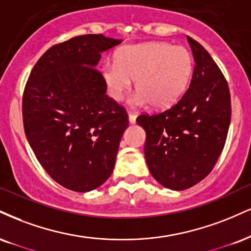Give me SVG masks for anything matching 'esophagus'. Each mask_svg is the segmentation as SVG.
Masks as SVG:
<instances>
[{"instance_id":"esophagus-1","label":"esophagus","mask_w":251,"mask_h":251,"mask_svg":"<svg viewBox=\"0 0 251 251\" xmlns=\"http://www.w3.org/2000/svg\"><path fill=\"white\" fill-rule=\"evenodd\" d=\"M135 120H137V116H135V114H133V113L129 112L128 113V122H129V124H134Z\"/></svg>"}]
</instances>
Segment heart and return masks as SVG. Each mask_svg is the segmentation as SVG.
<instances>
[{
  "instance_id": "obj_1",
  "label": "heart",
  "mask_w": 251,
  "mask_h": 251,
  "mask_svg": "<svg viewBox=\"0 0 251 251\" xmlns=\"http://www.w3.org/2000/svg\"><path fill=\"white\" fill-rule=\"evenodd\" d=\"M193 74V57L183 47L164 42L123 47L114 64L102 68L101 76L108 95L120 101L134 80L137 93L132 104L153 108L170 106L185 91Z\"/></svg>"
}]
</instances>
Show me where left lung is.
<instances>
[{"mask_svg": "<svg viewBox=\"0 0 251 251\" xmlns=\"http://www.w3.org/2000/svg\"><path fill=\"white\" fill-rule=\"evenodd\" d=\"M194 57L189 89L173 106L137 118L146 132L145 159L152 176L173 191L191 188L215 166L230 125L225 76L200 43L187 37Z\"/></svg>", "mask_w": 251, "mask_h": 251, "instance_id": "1", "label": "left lung"}]
</instances>
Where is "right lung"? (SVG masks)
Returning a JSON list of instances; mask_svg holds the SVG:
<instances>
[{"label": "right lung", "instance_id": "1", "mask_svg": "<svg viewBox=\"0 0 251 251\" xmlns=\"http://www.w3.org/2000/svg\"><path fill=\"white\" fill-rule=\"evenodd\" d=\"M122 42L99 34L53 45L25 85L22 111L30 147L47 173L70 191H93L113 172L128 117L105 93L96 68L101 53Z\"/></svg>", "mask_w": 251, "mask_h": 251}]
</instances>
